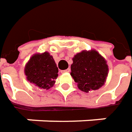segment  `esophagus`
Instances as JSON below:
<instances>
[{
    "instance_id": "obj_1",
    "label": "esophagus",
    "mask_w": 132,
    "mask_h": 132,
    "mask_svg": "<svg viewBox=\"0 0 132 132\" xmlns=\"http://www.w3.org/2000/svg\"><path fill=\"white\" fill-rule=\"evenodd\" d=\"M70 71H71V69H70V68H68V69H66V70L61 71V73H67V72H70Z\"/></svg>"
}]
</instances>
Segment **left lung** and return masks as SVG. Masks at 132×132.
Instances as JSON below:
<instances>
[{
  "label": "left lung",
  "mask_w": 132,
  "mask_h": 132,
  "mask_svg": "<svg viewBox=\"0 0 132 132\" xmlns=\"http://www.w3.org/2000/svg\"><path fill=\"white\" fill-rule=\"evenodd\" d=\"M71 70L78 88L86 93L103 86L109 71L106 61L96 50L82 51L75 55Z\"/></svg>",
  "instance_id": "8db88e82"
}]
</instances>
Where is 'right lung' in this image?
<instances>
[{
    "label": "right lung",
    "instance_id": "1",
    "mask_svg": "<svg viewBox=\"0 0 132 132\" xmlns=\"http://www.w3.org/2000/svg\"><path fill=\"white\" fill-rule=\"evenodd\" d=\"M26 79L41 89L52 87L58 77V69L53 57L47 52L33 55L25 66Z\"/></svg>",
    "mask_w": 132,
    "mask_h": 132
}]
</instances>
